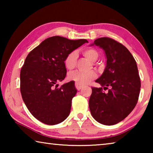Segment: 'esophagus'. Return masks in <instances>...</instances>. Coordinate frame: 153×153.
Returning a JSON list of instances; mask_svg holds the SVG:
<instances>
[{"label":"esophagus","instance_id":"1","mask_svg":"<svg viewBox=\"0 0 153 153\" xmlns=\"http://www.w3.org/2000/svg\"><path fill=\"white\" fill-rule=\"evenodd\" d=\"M75 85H76V89L77 90H80L83 87H84V86H83V85H80L79 84H76Z\"/></svg>","mask_w":153,"mask_h":153}]
</instances>
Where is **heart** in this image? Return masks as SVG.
Masks as SVG:
<instances>
[{
  "label": "heart",
  "instance_id": "obj_1",
  "mask_svg": "<svg viewBox=\"0 0 153 153\" xmlns=\"http://www.w3.org/2000/svg\"><path fill=\"white\" fill-rule=\"evenodd\" d=\"M82 53L86 58L91 61H95L98 57V52L94 48H85ZM77 59V53L76 51H72L67 55L64 60V65L68 70H72L76 67ZM97 77V74L94 71L83 72L76 71L69 74L68 78L80 85L86 84Z\"/></svg>",
  "mask_w": 153,
  "mask_h": 153
}]
</instances>
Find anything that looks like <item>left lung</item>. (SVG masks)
I'll use <instances>...</instances> for the list:
<instances>
[{
    "label": "left lung",
    "mask_w": 153,
    "mask_h": 153,
    "mask_svg": "<svg viewBox=\"0 0 153 153\" xmlns=\"http://www.w3.org/2000/svg\"><path fill=\"white\" fill-rule=\"evenodd\" d=\"M104 50L107 64L104 72L96 82L100 88H92L89 100L90 113L96 121L106 126L123 120L138 102L140 79L134 56L126 46L112 38L102 37L92 45ZM110 87L105 93L103 89Z\"/></svg>",
    "instance_id": "8db88e82"
}]
</instances>
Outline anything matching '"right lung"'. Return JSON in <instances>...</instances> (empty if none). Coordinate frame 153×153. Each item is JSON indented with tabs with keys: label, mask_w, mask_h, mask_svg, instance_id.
I'll return each mask as SVG.
<instances>
[{
	"label": "right lung",
	"mask_w": 153,
	"mask_h": 153,
	"mask_svg": "<svg viewBox=\"0 0 153 153\" xmlns=\"http://www.w3.org/2000/svg\"><path fill=\"white\" fill-rule=\"evenodd\" d=\"M86 42L85 39L53 36L27 55L20 72L21 94L30 112L41 122L55 125L69 116L77 92L75 83L71 81L59 88L57 83L66 76L65 56Z\"/></svg>",
	"instance_id": "obj_1"
}]
</instances>
